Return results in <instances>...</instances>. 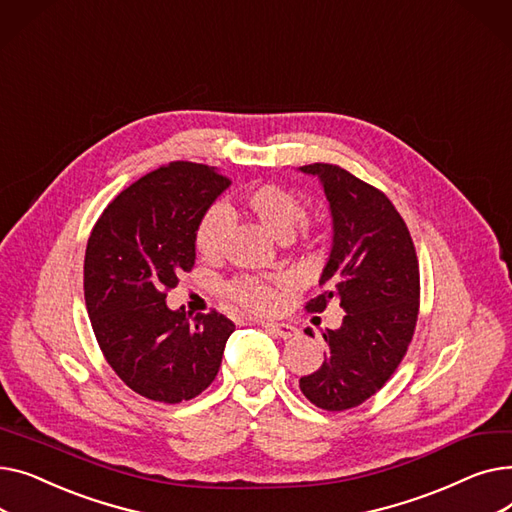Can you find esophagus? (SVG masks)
I'll list each match as a JSON object with an SVG mask.
<instances>
[{
	"mask_svg": "<svg viewBox=\"0 0 512 512\" xmlns=\"http://www.w3.org/2000/svg\"><path fill=\"white\" fill-rule=\"evenodd\" d=\"M261 326H263L267 332L278 336V338H282V340H288V338H292V336H297V328L288 326V324H261Z\"/></svg>",
	"mask_w": 512,
	"mask_h": 512,
	"instance_id": "34e87169",
	"label": "esophagus"
}]
</instances>
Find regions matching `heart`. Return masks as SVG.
Returning a JSON list of instances; mask_svg holds the SVG:
<instances>
[{
	"label": "heart",
	"mask_w": 512,
	"mask_h": 512,
	"mask_svg": "<svg viewBox=\"0 0 512 512\" xmlns=\"http://www.w3.org/2000/svg\"><path fill=\"white\" fill-rule=\"evenodd\" d=\"M240 205L251 218H255L267 232L276 238L286 240L297 230L305 218V205L292 191L278 184H257L240 197ZM230 215L224 207H211L197 226L195 247L203 257H215L222 249V238L228 230ZM311 234L301 236L303 245H311ZM288 280L284 276L257 278V276H240L224 284L226 299L255 315H267L276 311L280 303V294L286 288Z\"/></svg>",
	"instance_id": "1"
}]
</instances>
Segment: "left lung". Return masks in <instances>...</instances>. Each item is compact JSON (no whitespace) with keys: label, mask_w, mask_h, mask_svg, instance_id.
I'll return each mask as SVG.
<instances>
[{"label":"left lung","mask_w":512,"mask_h":512,"mask_svg":"<svg viewBox=\"0 0 512 512\" xmlns=\"http://www.w3.org/2000/svg\"><path fill=\"white\" fill-rule=\"evenodd\" d=\"M301 170L319 178L334 222L321 294L305 309L321 313L338 299L346 315L338 330L324 332L326 359L299 386L315 407L346 411L382 390L407 355L419 315V261L405 220L380 188L332 164Z\"/></svg>","instance_id":"left-lung-1"}]
</instances>
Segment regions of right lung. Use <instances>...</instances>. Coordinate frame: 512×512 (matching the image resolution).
I'll list each match as a JSON object with an SVG mask.
<instances>
[{
    "mask_svg": "<svg viewBox=\"0 0 512 512\" xmlns=\"http://www.w3.org/2000/svg\"><path fill=\"white\" fill-rule=\"evenodd\" d=\"M230 180L215 168L172 161L139 178L103 209L87 242L85 303L105 361L137 394L176 405L218 375L234 324L218 311L166 305L195 265V232Z\"/></svg>",
    "mask_w": 512,
    "mask_h": 512,
    "instance_id": "add662e5",
    "label": "right lung"
}]
</instances>
